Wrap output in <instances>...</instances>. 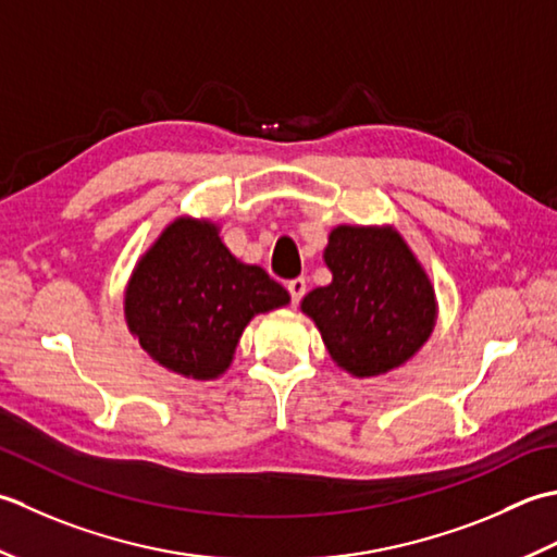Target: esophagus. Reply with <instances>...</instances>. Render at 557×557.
Listing matches in <instances>:
<instances>
[{
    "label": "esophagus",
    "instance_id": "34e87169",
    "mask_svg": "<svg viewBox=\"0 0 557 557\" xmlns=\"http://www.w3.org/2000/svg\"><path fill=\"white\" fill-rule=\"evenodd\" d=\"M286 288L290 293V302L298 305L300 298L305 295V288H308V286H305V278H293V281L286 283Z\"/></svg>",
    "mask_w": 557,
    "mask_h": 557
}]
</instances>
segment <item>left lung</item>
<instances>
[{
	"label": "left lung",
	"instance_id": "left-lung-1",
	"mask_svg": "<svg viewBox=\"0 0 557 557\" xmlns=\"http://www.w3.org/2000/svg\"><path fill=\"white\" fill-rule=\"evenodd\" d=\"M324 262L332 283L302 298L338 368L377 377L404 366L435 329V288L392 225H336Z\"/></svg>",
	"mask_w": 557,
	"mask_h": 557
}]
</instances>
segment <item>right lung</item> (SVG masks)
Returning a JSON list of instances; mask_svg holds the SVG:
<instances>
[{"instance_id":"right-lung-1","label":"right lung","mask_w":557,"mask_h":557,"mask_svg":"<svg viewBox=\"0 0 557 557\" xmlns=\"http://www.w3.org/2000/svg\"><path fill=\"white\" fill-rule=\"evenodd\" d=\"M288 300V290L262 267L231 255L219 225L183 215L134 267L124 317L158 366L191 380H215L231 368L249 320Z\"/></svg>"}]
</instances>
